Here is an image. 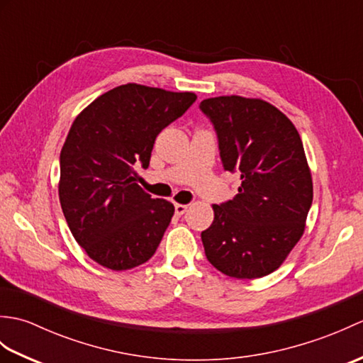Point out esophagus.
Returning <instances> with one entry per match:
<instances>
[{
    "label": "esophagus",
    "instance_id": "esophagus-1",
    "mask_svg": "<svg viewBox=\"0 0 363 363\" xmlns=\"http://www.w3.org/2000/svg\"><path fill=\"white\" fill-rule=\"evenodd\" d=\"M187 209H189L187 204H174V212H176L177 217H181V215L186 213Z\"/></svg>",
    "mask_w": 363,
    "mask_h": 363
}]
</instances>
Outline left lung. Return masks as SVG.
<instances>
[{"label":"left lung","instance_id":"1","mask_svg":"<svg viewBox=\"0 0 363 363\" xmlns=\"http://www.w3.org/2000/svg\"><path fill=\"white\" fill-rule=\"evenodd\" d=\"M199 109L212 121L226 172L238 194L213 204L201 233L206 257L229 277L256 279L279 268L304 234L313 186L296 128L264 99L217 96Z\"/></svg>","mask_w":363,"mask_h":363}]
</instances>
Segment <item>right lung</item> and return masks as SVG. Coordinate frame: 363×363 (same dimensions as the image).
Listing matches in <instances>:
<instances>
[{
	"mask_svg": "<svg viewBox=\"0 0 363 363\" xmlns=\"http://www.w3.org/2000/svg\"><path fill=\"white\" fill-rule=\"evenodd\" d=\"M191 91L125 84L98 96L60 151L59 199L74 240L104 268L123 272L152 257L174 213L138 186L156 137L195 103Z\"/></svg>",
	"mask_w": 363,
	"mask_h": 363,
	"instance_id": "1",
	"label": "right lung"
}]
</instances>
